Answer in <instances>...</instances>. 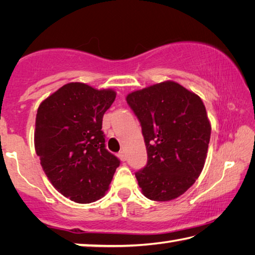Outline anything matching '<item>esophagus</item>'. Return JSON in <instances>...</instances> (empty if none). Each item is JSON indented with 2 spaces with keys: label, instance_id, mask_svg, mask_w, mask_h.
Returning <instances> with one entry per match:
<instances>
[{
  "label": "esophagus",
  "instance_id": "1",
  "mask_svg": "<svg viewBox=\"0 0 255 255\" xmlns=\"http://www.w3.org/2000/svg\"><path fill=\"white\" fill-rule=\"evenodd\" d=\"M118 157L122 159L123 162H125L127 159V155H126V153L124 152V150H122V152H119V154H118Z\"/></svg>",
  "mask_w": 255,
  "mask_h": 255
}]
</instances>
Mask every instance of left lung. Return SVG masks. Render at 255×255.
<instances>
[{"label": "left lung", "mask_w": 255, "mask_h": 255, "mask_svg": "<svg viewBox=\"0 0 255 255\" xmlns=\"http://www.w3.org/2000/svg\"><path fill=\"white\" fill-rule=\"evenodd\" d=\"M141 126L147 164L136 172L150 200L170 201L187 191L204 169L211 126L199 96L173 81L129 93Z\"/></svg>", "instance_id": "8db88e82"}]
</instances>
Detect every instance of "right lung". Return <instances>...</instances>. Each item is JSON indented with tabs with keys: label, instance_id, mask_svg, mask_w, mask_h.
Wrapping results in <instances>:
<instances>
[{
	"label": "right lung",
	"instance_id": "obj_1",
	"mask_svg": "<svg viewBox=\"0 0 255 255\" xmlns=\"http://www.w3.org/2000/svg\"><path fill=\"white\" fill-rule=\"evenodd\" d=\"M116 99L111 89L72 82L40 103L34 148L47 178L77 204L100 199L120 161L105 145L102 118Z\"/></svg>",
	"mask_w": 255,
	"mask_h": 255
}]
</instances>
